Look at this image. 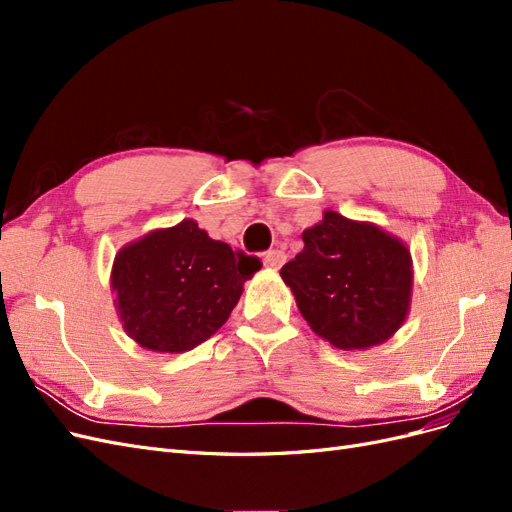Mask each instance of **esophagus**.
Returning a JSON list of instances; mask_svg holds the SVG:
<instances>
[{"label":"esophagus","mask_w":512,"mask_h":512,"mask_svg":"<svg viewBox=\"0 0 512 512\" xmlns=\"http://www.w3.org/2000/svg\"><path fill=\"white\" fill-rule=\"evenodd\" d=\"M262 262H265V267L269 269H280L286 262V254L282 250H269L265 258H262Z\"/></svg>","instance_id":"34e87169"}]
</instances>
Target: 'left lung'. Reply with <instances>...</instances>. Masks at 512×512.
Listing matches in <instances>:
<instances>
[{
  "mask_svg": "<svg viewBox=\"0 0 512 512\" xmlns=\"http://www.w3.org/2000/svg\"><path fill=\"white\" fill-rule=\"evenodd\" d=\"M303 250L282 267L301 316L337 350L384 344L406 322L412 256L391 232L324 211L303 230Z\"/></svg>",
  "mask_w": 512,
  "mask_h": 512,
  "instance_id": "obj_1",
  "label": "left lung"
}]
</instances>
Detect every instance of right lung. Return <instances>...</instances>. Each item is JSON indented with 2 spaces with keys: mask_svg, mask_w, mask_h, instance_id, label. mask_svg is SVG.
I'll return each mask as SVG.
<instances>
[{
  "mask_svg": "<svg viewBox=\"0 0 512 512\" xmlns=\"http://www.w3.org/2000/svg\"><path fill=\"white\" fill-rule=\"evenodd\" d=\"M258 269V258L235 254L196 220L151 230L115 256L117 316L138 346L160 354L188 352L228 320L243 284Z\"/></svg>",
  "mask_w": 512,
  "mask_h": 512,
  "instance_id": "right-lung-1",
  "label": "right lung"
}]
</instances>
